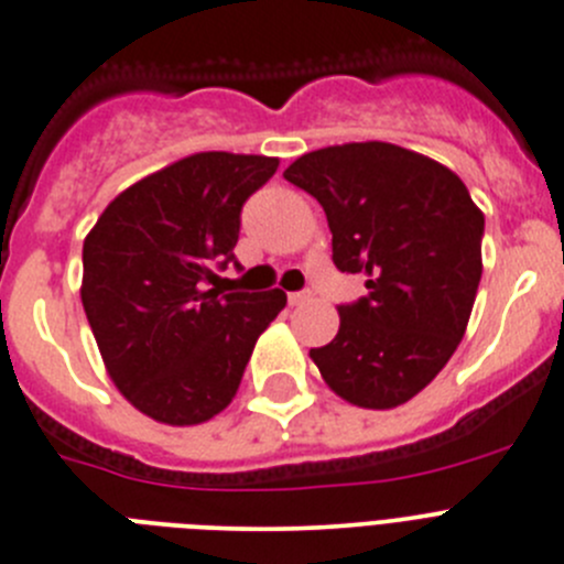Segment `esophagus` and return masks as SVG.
<instances>
[{"label":"esophagus","mask_w":564,"mask_h":564,"mask_svg":"<svg viewBox=\"0 0 564 564\" xmlns=\"http://www.w3.org/2000/svg\"><path fill=\"white\" fill-rule=\"evenodd\" d=\"M311 303V292H292L289 294V305H305Z\"/></svg>","instance_id":"1"}]
</instances>
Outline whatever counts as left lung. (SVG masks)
I'll return each instance as SVG.
<instances>
[{"mask_svg": "<svg viewBox=\"0 0 564 564\" xmlns=\"http://www.w3.org/2000/svg\"><path fill=\"white\" fill-rule=\"evenodd\" d=\"M325 209L333 264L364 272L338 333L311 349L349 404L388 410L435 380L468 327L482 278L485 215L457 173L391 143L311 151L283 171Z\"/></svg>", "mask_w": 564, "mask_h": 564, "instance_id": "left-lung-1", "label": "left lung"}]
</instances>
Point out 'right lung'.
I'll return each instance as SVG.
<instances>
[{
  "instance_id": "add662e5",
  "label": "right lung",
  "mask_w": 564,
  "mask_h": 564,
  "mask_svg": "<svg viewBox=\"0 0 564 564\" xmlns=\"http://www.w3.org/2000/svg\"><path fill=\"white\" fill-rule=\"evenodd\" d=\"M275 156L204 151L140 178L101 212L82 248V305L118 391L149 419L193 427L237 397L281 289L220 294L242 204Z\"/></svg>"
}]
</instances>
